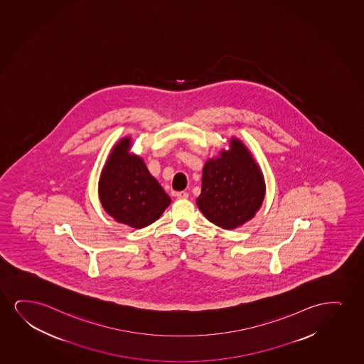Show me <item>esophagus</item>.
<instances>
[{
    "mask_svg": "<svg viewBox=\"0 0 364 364\" xmlns=\"http://www.w3.org/2000/svg\"><path fill=\"white\" fill-rule=\"evenodd\" d=\"M176 198H180V200H185V198H189V194L186 191H179V193H176Z\"/></svg>",
    "mask_w": 364,
    "mask_h": 364,
    "instance_id": "obj_1",
    "label": "esophagus"
}]
</instances>
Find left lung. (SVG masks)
I'll use <instances>...</instances> for the list:
<instances>
[{
    "instance_id": "obj_1",
    "label": "left lung",
    "mask_w": 364,
    "mask_h": 364,
    "mask_svg": "<svg viewBox=\"0 0 364 364\" xmlns=\"http://www.w3.org/2000/svg\"><path fill=\"white\" fill-rule=\"evenodd\" d=\"M265 195L259 166L243 143L232 138L230 151L206 161L201 194L196 198L208 221L225 230H235L255 218Z\"/></svg>"
}]
</instances>
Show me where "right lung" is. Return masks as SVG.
Masks as SVG:
<instances>
[{
    "mask_svg": "<svg viewBox=\"0 0 364 364\" xmlns=\"http://www.w3.org/2000/svg\"><path fill=\"white\" fill-rule=\"evenodd\" d=\"M129 149V137L114 146L100 176V201L116 221L143 228L161 218L171 200L142 158L131 154Z\"/></svg>",
    "mask_w": 364,
    "mask_h": 364,
    "instance_id": "right-lung-1",
    "label": "right lung"
}]
</instances>
